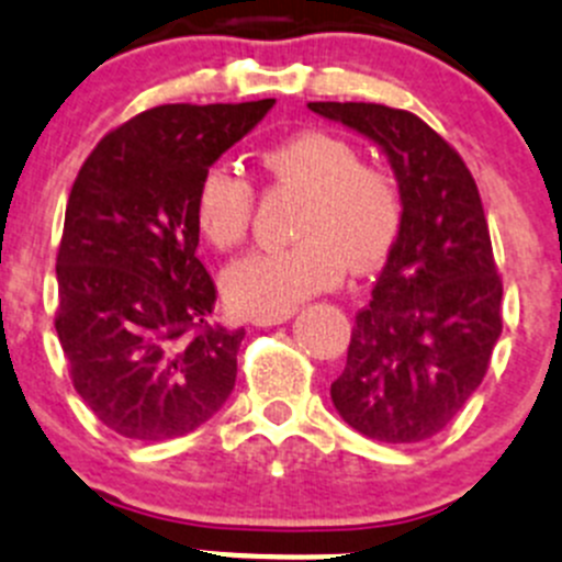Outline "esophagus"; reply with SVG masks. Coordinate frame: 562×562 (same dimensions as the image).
Masks as SVG:
<instances>
[{
  "instance_id": "34e87169",
  "label": "esophagus",
  "mask_w": 562,
  "mask_h": 562,
  "mask_svg": "<svg viewBox=\"0 0 562 562\" xmlns=\"http://www.w3.org/2000/svg\"><path fill=\"white\" fill-rule=\"evenodd\" d=\"M293 316V311H285V313H263V316H255L251 322H255V327H274V324H282L288 322V318Z\"/></svg>"
}]
</instances>
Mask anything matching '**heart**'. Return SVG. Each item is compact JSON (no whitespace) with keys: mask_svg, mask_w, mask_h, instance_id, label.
<instances>
[{"mask_svg":"<svg viewBox=\"0 0 562 562\" xmlns=\"http://www.w3.org/2000/svg\"><path fill=\"white\" fill-rule=\"evenodd\" d=\"M274 186L302 191L296 235L302 240L240 257L224 274V291L238 311L285 313L313 293L338 285L352 271H369L391 251L402 227V188L391 169L363 160L358 146L327 130H302L260 155ZM255 182L229 162H213L199 177L196 224L218 249H233L255 218Z\"/></svg>","mask_w":562,"mask_h":562,"instance_id":"1","label":"heart"}]
</instances>
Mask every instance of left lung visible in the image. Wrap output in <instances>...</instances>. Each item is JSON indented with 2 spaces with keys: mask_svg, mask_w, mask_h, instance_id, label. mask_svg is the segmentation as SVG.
Wrapping results in <instances>:
<instances>
[{
  "mask_svg": "<svg viewBox=\"0 0 562 562\" xmlns=\"http://www.w3.org/2000/svg\"><path fill=\"white\" fill-rule=\"evenodd\" d=\"M307 108L380 144L402 188L400 235L355 316L329 396L366 438L418 443L463 411L502 335V277L480 191L454 146L416 113L371 102Z\"/></svg>",
  "mask_w": 562,
  "mask_h": 562,
  "instance_id": "obj_1",
  "label": "left lung"
}]
</instances>
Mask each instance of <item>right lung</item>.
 Returning a JSON list of instances; mask_svg holds the SVG:
<instances>
[{"label": "right lung", "instance_id": "obj_1", "mask_svg": "<svg viewBox=\"0 0 562 562\" xmlns=\"http://www.w3.org/2000/svg\"><path fill=\"white\" fill-rule=\"evenodd\" d=\"M271 104L144 110L93 146L71 186L55 329L75 391L122 438H180L233 393L246 333L213 322L193 202L204 169Z\"/></svg>", "mask_w": 562, "mask_h": 562}]
</instances>
